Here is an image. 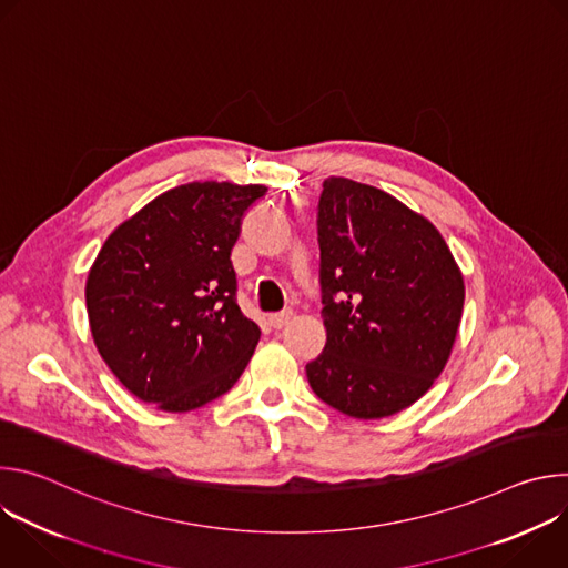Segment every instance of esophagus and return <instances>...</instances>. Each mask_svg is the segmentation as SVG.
<instances>
[{
  "mask_svg": "<svg viewBox=\"0 0 568 568\" xmlns=\"http://www.w3.org/2000/svg\"><path fill=\"white\" fill-rule=\"evenodd\" d=\"M290 318H292V310H283V312H278V314H272V316H270V326H272L274 331H281V328H285V326H287Z\"/></svg>",
  "mask_w": 568,
  "mask_h": 568,
  "instance_id": "34e87169",
  "label": "esophagus"
}]
</instances>
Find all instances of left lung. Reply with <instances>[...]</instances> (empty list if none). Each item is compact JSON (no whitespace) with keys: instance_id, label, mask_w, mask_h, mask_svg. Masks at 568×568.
<instances>
[{"instance_id":"8db88e82","label":"left lung","mask_w":568,"mask_h":568,"mask_svg":"<svg viewBox=\"0 0 568 568\" xmlns=\"http://www.w3.org/2000/svg\"><path fill=\"white\" fill-rule=\"evenodd\" d=\"M323 353L316 397L375 420L412 407L443 373L463 314L460 270L438 229L388 193L323 182L316 213Z\"/></svg>"}]
</instances>
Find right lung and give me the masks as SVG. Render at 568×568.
<instances>
[{
  "label": "right lung",
  "mask_w": 568,
  "mask_h": 568,
  "mask_svg": "<svg viewBox=\"0 0 568 568\" xmlns=\"http://www.w3.org/2000/svg\"><path fill=\"white\" fill-rule=\"evenodd\" d=\"M265 186L191 182L112 231L85 285L94 344L139 399L182 414L224 395L261 331L240 312L231 250Z\"/></svg>",
  "instance_id": "add662e5"
}]
</instances>
